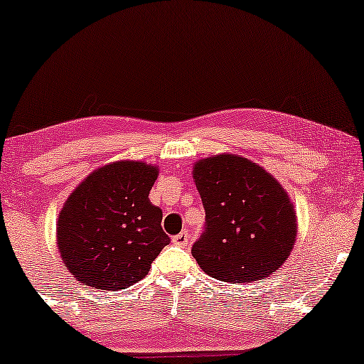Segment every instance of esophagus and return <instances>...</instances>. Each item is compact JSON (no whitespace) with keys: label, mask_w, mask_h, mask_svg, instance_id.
<instances>
[{"label":"esophagus","mask_w":364,"mask_h":364,"mask_svg":"<svg viewBox=\"0 0 364 364\" xmlns=\"http://www.w3.org/2000/svg\"><path fill=\"white\" fill-rule=\"evenodd\" d=\"M172 240H173V244H176V245H181V247H186V245L188 244V232H187V230H182V232L177 234L176 237H173Z\"/></svg>","instance_id":"1"}]
</instances>
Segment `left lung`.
<instances>
[{
  "instance_id": "obj_1",
  "label": "left lung",
  "mask_w": 364,
  "mask_h": 364,
  "mask_svg": "<svg viewBox=\"0 0 364 364\" xmlns=\"http://www.w3.org/2000/svg\"><path fill=\"white\" fill-rule=\"evenodd\" d=\"M205 229L192 245L202 271L224 282L266 279L296 242V210L279 182L261 165L234 154L193 164Z\"/></svg>"
}]
</instances>
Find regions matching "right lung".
<instances>
[{"label":"right lung","mask_w":364,"mask_h":364,"mask_svg":"<svg viewBox=\"0 0 364 364\" xmlns=\"http://www.w3.org/2000/svg\"><path fill=\"white\" fill-rule=\"evenodd\" d=\"M159 168L122 160L92 172L72 192L56 224V244L70 274L103 291L125 289L149 274L171 242L162 210L149 200Z\"/></svg>","instance_id":"right-lung-1"}]
</instances>
